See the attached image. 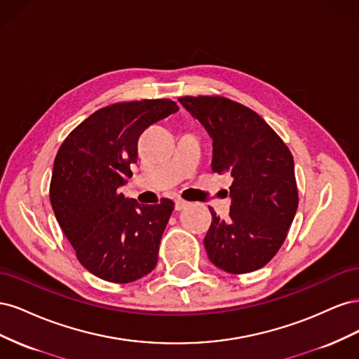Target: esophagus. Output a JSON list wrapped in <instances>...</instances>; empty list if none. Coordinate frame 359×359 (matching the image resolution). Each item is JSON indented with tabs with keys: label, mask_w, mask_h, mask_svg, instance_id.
I'll return each instance as SVG.
<instances>
[{
	"label": "esophagus",
	"mask_w": 359,
	"mask_h": 359,
	"mask_svg": "<svg viewBox=\"0 0 359 359\" xmlns=\"http://www.w3.org/2000/svg\"><path fill=\"white\" fill-rule=\"evenodd\" d=\"M189 203L186 202V201H182V199H175V210L177 211H181V210H184L186 208Z\"/></svg>",
	"instance_id": "esophagus-1"
}]
</instances>
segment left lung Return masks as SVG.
Wrapping results in <instances>:
<instances>
[{
	"instance_id": "8db88e82",
	"label": "left lung",
	"mask_w": 359,
	"mask_h": 359,
	"mask_svg": "<svg viewBox=\"0 0 359 359\" xmlns=\"http://www.w3.org/2000/svg\"><path fill=\"white\" fill-rule=\"evenodd\" d=\"M212 139V172L233 178L229 219L212 211L203 240L211 262L226 273L265 266L285 243L298 208L289 148L255 111L224 97H180Z\"/></svg>"
}]
</instances>
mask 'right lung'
Segmentation results:
<instances>
[{
  "instance_id": "1",
  "label": "right lung",
  "mask_w": 359,
  "mask_h": 359,
  "mask_svg": "<svg viewBox=\"0 0 359 359\" xmlns=\"http://www.w3.org/2000/svg\"><path fill=\"white\" fill-rule=\"evenodd\" d=\"M177 111L168 99L111 104L82 121L58 149L52 210L79 262L99 278L130 283L157 265L173 202L140 205L118 190L133 175L139 136Z\"/></svg>"
}]
</instances>
